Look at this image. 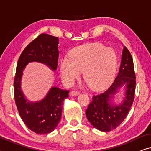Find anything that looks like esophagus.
<instances>
[{"label": "esophagus", "mask_w": 151, "mask_h": 151, "mask_svg": "<svg viewBox=\"0 0 151 151\" xmlns=\"http://www.w3.org/2000/svg\"><path fill=\"white\" fill-rule=\"evenodd\" d=\"M80 93V92L79 91L73 90L71 92V96H78V95H79Z\"/></svg>", "instance_id": "1"}]
</instances>
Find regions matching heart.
<instances>
[{
	"label": "heart",
	"mask_w": 151,
	"mask_h": 151,
	"mask_svg": "<svg viewBox=\"0 0 151 151\" xmlns=\"http://www.w3.org/2000/svg\"><path fill=\"white\" fill-rule=\"evenodd\" d=\"M117 57L112 49L100 43L76 47L69 56H64L59 65L64 82L73 84L83 70V76L94 89H100L110 83L116 73Z\"/></svg>",
	"instance_id": "1"
}]
</instances>
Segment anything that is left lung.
Returning <instances> with one entry per match:
<instances>
[{
    "label": "left lung",
    "instance_id": "obj_1",
    "mask_svg": "<svg viewBox=\"0 0 151 151\" xmlns=\"http://www.w3.org/2000/svg\"><path fill=\"white\" fill-rule=\"evenodd\" d=\"M135 84L133 58L124 46L117 77L108 89L93 97L92 102L86 111V116L93 127L103 132L116 129L126 118L133 104ZM123 86L125 97L123 102L116 105L112 102V99Z\"/></svg>",
    "mask_w": 151,
    "mask_h": 151
}]
</instances>
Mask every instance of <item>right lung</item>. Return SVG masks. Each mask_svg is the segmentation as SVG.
I'll return each instance as SVG.
<instances>
[{"mask_svg": "<svg viewBox=\"0 0 151 151\" xmlns=\"http://www.w3.org/2000/svg\"><path fill=\"white\" fill-rule=\"evenodd\" d=\"M59 39L42 34L25 47L18 60L14 81V99L18 113L28 129L37 134H47L54 131L60 121L65 99L69 91L52 86L44 99L38 102L27 100L21 89V79L29 63L38 62L55 71L58 61Z\"/></svg>", "mask_w": 151, "mask_h": 151, "instance_id": "1", "label": "right lung"}]
</instances>
